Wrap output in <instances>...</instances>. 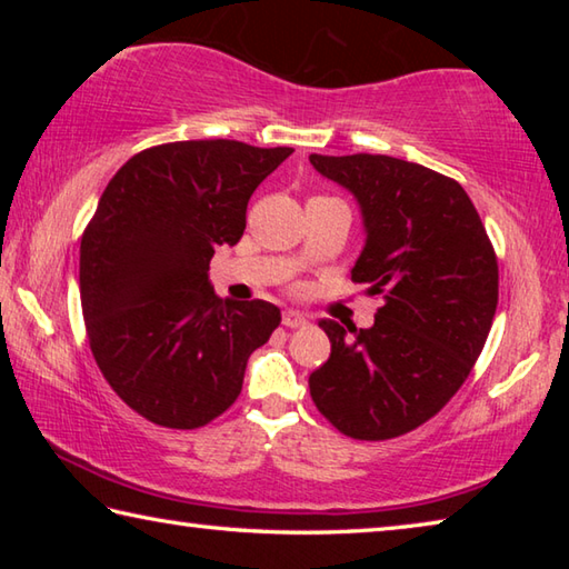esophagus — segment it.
Masks as SVG:
<instances>
[{"mask_svg":"<svg viewBox=\"0 0 569 569\" xmlns=\"http://www.w3.org/2000/svg\"><path fill=\"white\" fill-rule=\"evenodd\" d=\"M283 326H286V329H306L308 319L298 311H283Z\"/></svg>","mask_w":569,"mask_h":569,"instance_id":"1","label":"esophagus"}]
</instances>
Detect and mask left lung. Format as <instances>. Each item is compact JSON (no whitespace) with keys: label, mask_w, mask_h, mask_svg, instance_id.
I'll list each match as a JSON object with an SVG mask.
<instances>
[{"label":"left lung","mask_w":569,"mask_h":569,"mask_svg":"<svg viewBox=\"0 0 569 569\" xmlns=\"http://www.w3.org/2000/svg\"><path fill=\"white\" fill-rule=\"evenodd\" d=\"M311 166L359 200L366 246L351 281L383 296L371 329L319 323L331 356L308 377L311 399L346 437H401L447 407L485 349L495 246L465 188L437 170L369 152H313Z\"/></svg>","instance_id":"left-lung-1"}]
</instances>
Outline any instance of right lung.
Here are the masks:
<instances>
[{
  "instance_id": "obj_1",
  "label": "right lung",
  "mask_w": 569,
  "mask_h": 569,
  "mask_svg": "<svg viewBox=\"0 0 569 569\" xmlns=\"http://www.w3.org/2000/svg\"><path fill=\"white\" fill-rule=\"evenodd\" d=\"M293 148L180 140L132 156L80 243V301L112 391L158 427L198 429L233 407L248 356L281 323L268 301H223L218 246L246 230L253 190Z\"/></svg>"
}]
</instances>
